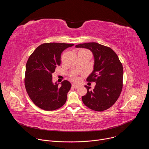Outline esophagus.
<instances>
[{"label": "esophagus", "mask_w": 149, "mask_h": 149, "mask_svg": "<svg viewBox=\"0 0 149 149\" xmlns=\"http://www.w3.org/2000/svg\"><path fill=\"white\" fill-rule=\"evenodd\" d=\"M72 87L74 88H77L78 87V85H76V84H72Z\"/></svg>", "instance_id": "1"}]
</instances>
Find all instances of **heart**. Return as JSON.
Segmentation results:
<instances>
[{
    "mask_svg": "<svg viewBox=\"0 0 149 149\" xmlns=\"http://www.w3.org/2000/svg\"><path fill=\"white\" fill-rule=\"evenodd\" d=\"M73 79H74V81H76V80H77V78H75V77H74V78H73Z\"/></svg>",
    "mask_w": 149,
    "mask_h": 149,
    "instance_id": "1",
    "label": "heart"
}]
</instances>
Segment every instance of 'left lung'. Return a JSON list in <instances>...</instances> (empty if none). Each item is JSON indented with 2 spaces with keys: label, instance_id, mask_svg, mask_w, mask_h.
Listing matches in <instances>:
<instances>
[{
  "label": "left lung",
  "instance_id": "1",
  "mask_svg": "<svg viewBox=\"0 0 149 149\" xmlns=\"http://www.w3.org/2000/svg\"><path fill=\"white\" fill-rule=\"evenodd\" d=\"M76 48L90 49L94 58V70L87 78L95 82L93 90L85 86L87 94L82 97L89 109L102 111L111 107L118 98L123 88V68L117 55L110 48L96 42L80 44Z\"/></svg>",
  "mask_w": 149,
  "mask_h": 149
}]
</instances>
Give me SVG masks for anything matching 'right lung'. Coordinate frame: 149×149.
<instances>
[{"label": "right lung", "mask_w": 149, "mask_h": 149, "mask_svg": "<svg viewBox=\"0 0 149 149\" xmlns=\"http://www.w3.org/2000/svg\"><path fill=\"white\" fill-rule=\"evenodd\" d=\"M73 44L45 43L39 45L30 55L26 65L25 86L33 102L41 109L52 111L59 109L67 101L71 87L67 80L61 86L52 82V74L61 64V55Z\"/></svg>", "instance_id": "right-lung-1"}]
</instances>
